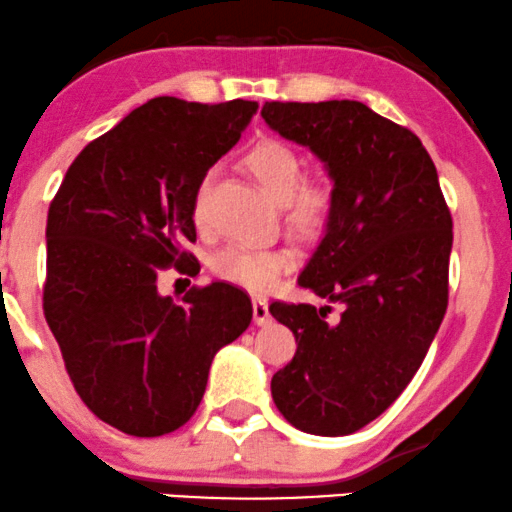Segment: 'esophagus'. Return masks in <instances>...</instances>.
<instances>
[{"mask_svg": "<svg viewBox=\"0 0 512 512\" xmlns=\"http://www.w3.org/2000/svg\"><path fill=\"white\" fill-rule=\"evenodd\" d=\"M252 319H255L257 326H267V323L271 321L269 304L264 297H255V300H252Z\"/></svg>", "mask_w": 512, "mask_h": 512, "instance_id": "1", "label": "esophagus"}]
</instances>
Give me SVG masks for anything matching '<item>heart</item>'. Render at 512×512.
Returning a JSON list of instances; mask_svg holds the SVG:
<instances>
[{"mask_svg":"<svg viewBox=\"0 0 512 512\" xmlns=\"http://www.w3.org/2000/svg\"><path fill=\"white\" fill-rule=\"evenodd\" d=\"M245 167L269 196L286 205V224L302 241H316L328 229L335 208L333 186L323 179L304 177L302 155L286 141L264 139L245 153ZM205 191L208 177L200 181L193 196V219L203 222ZM295 255L290 248H248V245H226L215 252L210 267L226 283L252 293H267L286 271L293 267Z\"/></svg>","mask_w":512,"mask_h":512,"instance_id":"1","label":"heart"}]
</instances>
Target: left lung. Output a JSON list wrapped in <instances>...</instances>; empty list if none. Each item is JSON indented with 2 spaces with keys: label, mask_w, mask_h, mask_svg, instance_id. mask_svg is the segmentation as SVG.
Instances as JSON below:
<instances>
[{
  "label": "left lung",
  "mask_w": 512,
  "mask_h": 512,
  "mask_svg": "<svg viewBox=\"0 0 512 512\" xmlns=\"http://www.w3.org/2000/svg\"><path fill=\"white\" fill-rule=\"evenodd\" d=\"M262 118L335 181L331 224L297 283L345 304L338 323L326 321L331 307L269 304L297 342L271 397L297 430L349 435L406 390L435 340L454 222L420 139L364 103L267 101Z\"/></svg>",
  "instance_id": "8db88e82"
}]
</instances>
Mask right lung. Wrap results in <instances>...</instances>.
<instances>
[{
	"instance_id": "right-lung-1",
	"label": "right lung",
	"mask_w": 512,
	"mask_h": 512,
	"mask_svg": "<svg viewBox=\"0 0 512 512\" xmlns=\"http://www.w3.org/2000/svg\"><path fill=\"white\" fill-rule=\"evenodd\" d=\"M257 101L158 96L68 167L47 217L44 319L89 411L134 437L174 432L196 413L215 354L252 321L226 283L158 293V269L198 262L193 196L236 146Z\"/></svg>"
}]
</instances>
